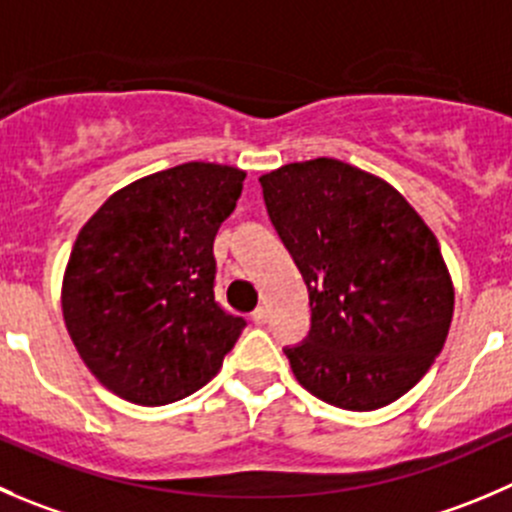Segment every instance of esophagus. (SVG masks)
Here are the masks:
<instances>
[{
	"instance_id": "34e87169",
	"label": "esophagus",
	"mask_w": 512,
	"mask_h": 512,
	"mask_svg": "<svg viewBox=\"0 0 512 512\" xmlns=\"http://www.w3.org/2000/svg\"><path fill=\"white\" fill-rule=\"evenodd\" d=\"M252 322H255V325H265V322H267V310H265V307H257V310L255 312H252Z\"/></svg>"
}]
</instances>
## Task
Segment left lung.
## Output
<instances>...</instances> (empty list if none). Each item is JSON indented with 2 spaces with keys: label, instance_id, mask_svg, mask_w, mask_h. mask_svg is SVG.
Listing matches in <instances>:
<instances>
[{
  "label": "left lung",
  "instance_id": "left-lung-1",
  "mask_svg": "<svg viewBox=\"0 0 512 512\" xmlns=\"http://www.w3.org/2000/svg\"><path fill=\"white\" fill-rule=\"evenodd\" d=\"M260 185L310 295V332L285 347L297 382L342 410L390 405L430 370L453 320L438 240L395 187L332 157Z\"/></svg>",
  "mask_w": 512,
  "mask_h": 512
}]
</instances>
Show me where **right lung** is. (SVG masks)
<instances>
[{
    "label": "right lung",
    "mask_w": 512,
    "mask_h": 512,
    "mask_svg": "<svg viewBox=\"0 0 512 512\" xmlns=\"http://www.w3.org/2000/svg\"><path fill=\"white\" fill-rule=\"evenodd\" d=\"M245 172L187 162L114 192L79 230L62 312L84 365L130 403H175L212 380L247 322L215 300L212 245Z\"/></svg>",
    "instance_id": "obj_1"
}]
</instances>
